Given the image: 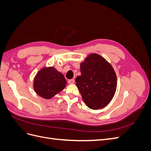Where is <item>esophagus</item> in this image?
<instances>
[{
	"label": "esophagus",
	"instance_id": "1",
	"mask_svg": "<svg viewBox=\"0 0 151 151\" xmlns=\"http://www.w3.org/2000/svg\"><path fill=\"white\" fill-rule=\"evenodd\" d=\"M68 83L70 84H74V79H69L68 81Z\"/></svg>",
	"mask_w": 151,
	"mask_h": 151
}]
</instances>
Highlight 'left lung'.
Segmentation results:
<instances>
[{
	"instance_id": "obj_1",
	"label": "left lung",
	"mask_w": 151,
	"mask_h": 151,
	"mask_svg": "<svg viewBox=\"0 0 151 151\" xmlns=\"http://www.w3.org/2000/svg\"><path fill=\"white\" fill-rule=\"evenodd\" d=\"M81 76L76 86L84 103L93 109H101L111 101L116 89V76L111 65L98 54H91L81 64Z\"/></svg>"
}]
</instances>
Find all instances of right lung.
I'll return each instance as SVG.
<instances>
[{
  "label": "right lung",
  "mask_w": 151,
  "mask_h": 151,
  "mask_svg": "<svg viewBox=\"0 0 151 151\" xmlns=\"http://www.w3.org/2000/svg\"><path fill=\"white\" fill-rule=\"evenodd\" d=\"M64 76L53 67H46L40 70L34 81V89L40 96L50 99L60 93L66 86Z\"/></svg>",
  "instance_id": "obj_1"
}]
</instances>
